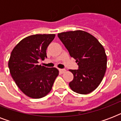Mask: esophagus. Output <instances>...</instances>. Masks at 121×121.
Here are the masks:
<instances>
[{"label": "esophagus", "mask_w": 121, "mask_h": 121, "mask_svg": "<svg viewBox=\"0 0 121 121\" xmlns=\"http://www.w3.org/2000/svg\"><path fill=\"white\" fill-rule=\"evenodd\" d=\"M59 71H60V72L61 73H63L64 72H66V70H65V69H59Z\"/></svg>", "instance_id": "obj_1"}]
</instances>
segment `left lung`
Segmentation results:
<instances>
[{
    "label": "left lung",
    "mask_w": 121,
    "mask_h": 121,
    "mask_svg": "<svg viewBox=\"0 0 121 121\" xmlns=\"http://www.w3.org/2000/svg\"><path fill=\"white\" fill-rule=\"evenodd\" d=\"M71 57L76 60L78 70H70L73 79L69 86L73 92L88 94L97 88L107 68V56L103 46L85 31H68L58 34Z\"/></svg>",
    "instance_id": "1"
}]
</instances>
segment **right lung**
Instances as JSON below:
<instances>
[{"instance_id": "1", "label": "right lung", "mask_w": 121, "mask_h": 121, "mask_svg": "<svg viewBox=\"0 0 121 121\" xmlns=\"http://www.w3.org/2000/svg\"><path fill=\"white\" fill-rule=\"evenodd\" d=\"M55 35H35L21 40L14 47L9 60L10 75L27 96L40 99L51 91L59 71L38 65L46 56L48 46Z\"/></svg>"}]
</instances>
